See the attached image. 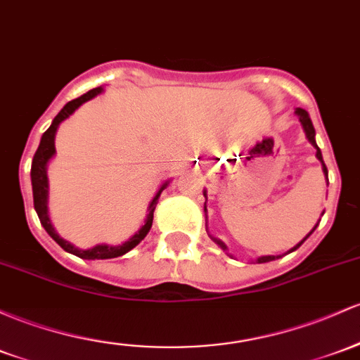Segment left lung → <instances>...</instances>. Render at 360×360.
Instances as JSON below:
<instances>
[{"mask_svg":"<svg viewBox=\"0 0 360 360\" xmlns=\"http://www.w3.org/2000/svg\"><path fill=\"white\" fill-rule=\"evenodd\" d=\"M295 114H297V116H299V121H301V124H302V128H304V133H306V138H307V141H309V143L313 145V147L316 148V159H318L319 162H321L323 174H325V176H326V181H328V169H326L325 162H323L321 150H319L318 143H316V138H314V136H316V131H314L313 121H311V117H309V114H307V110H304V109H301V108H297V109H295ZM203 196H205V198H207V191H203ZM205 212H207V203H205ZM323 213H325V212H323ZM318 224H319V222H318ZM318 224L314 225V227H313V231H311L309 234H307L306 238H304V239L301 240V243H297V244H295L294 248H290V250L287 251L285 255H289V252H292V251H295V250H297V248L301 246V244L304 243V240H306L307 238H309V236L313 234V232L316 231V227H318ZM207 232H208V231H207ZM208 236H210V239L213 240V243L217 244V246L220 248V250L225 251V252L229 251V248L225 246V243H222V240H220L219 238H213L212 234H208ZM227 255H229V252H227ZM285 255H278V256H271V255H268V256H258V258H256L255 262H256V263H268V262H274V259H278V258H282V256H285ZM229 256H232V255H229Z\"/></svg>","mask_w":360,"mask_h":360,"instance_id":"obj_1","label":"left lung"}]
</instances>
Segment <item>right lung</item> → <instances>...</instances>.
<instances>
[{
	"mask_svg": "<svg viewBox=\"0 0 360 360\" xmlns=\"http://www.w3.org/2000/svg\"><path fill=\"white\" fill-rule=\"evenodd\" d=\"M102 92H104V86H97V89H92L90 92L84 94L82 97L75 98V101H70L65 108L59 110L58 116L54 117L53 122H51V126L46 129L44 135H42V138H41V143H39V148H37V152H35L34 160H32V169H30V179H32V193H34V208H35V212H37L42 227L46 229L47 234L56 240L63 250H65L66 252H71V255L78 256V258H82V259L117 258V256L126 255V252L131 251L133 248H136L138 244L145 239V236L148 234L150 229H152L153 210H155L157 201H159V198H160V193L169 186V183H171V179H167L160 184L159 191L155 193V196H153L152 201H150V205L147 208L148 213H147V219H145V222L141 224V227L138 229L131 238L126 239L124 243L117 244V246H110V244H96V246L89 248V250H80V248L73 246V244L68 243L66 239H63L61 236L58 234L56 229H54L53 224H51L49 208H47V200H49V179H47V165H49L51 159L56 155L54 138H56L58 128L63 121L68 120L71 114L80 108L82 104L92 101L94 97L101 96Z\"/></svg>",
	"mask_w": 360,
	"mask_h": 360,
	"instance_id": "right-lung-1",
	"label": "right lung"
}]
</instances>
